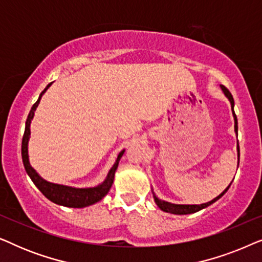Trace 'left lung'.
Returning <instances> with one entry per match:
<instances>
[{
	"instance_id": "1",
	"label": "left lung",
	"mask_w": 262,
	"mask_h": 262,
	"mask_svg": "<svg viewBox=\"0 0 262 262\" xmlns=\"http://www.w3.org/2000/svg\"><path fill=\"white\" fill-rule=\"evenodd\" d=\"M221 88L225 94V96H227V98L229 99V101H230V103H231V110H232V114H234V120H235V131L237 132V117H236V114L234 112V98H232L231 93L229 92L228 89L224 87V85H221ZM237 150H238V161H239V148H238V146H237ZM229 187H230V185H229ZM228 188L225 189L223 193H221L220 195L216 196V198L211 200V202L205 203V204H200V205H178V204H171V203H168V202H163V200H160L155 194H154V199H155V203L157 204V206H159L162 211H164V212H170V213H174V214L194 213V212H198L199 210L205 209V207H207L209 205H211L212 203L216 202V200L220 199L221 196L228 191Z\"/></svg>"
}]
</instances>
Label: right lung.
I'll return each instance as SVG.
<instances>
[{
  "label": "right lung",
  "mask_w": 262,
  "mask_h": 262,
  "mask_svg": "<svg viewBox=\"0 0 262 262\" xmlns=\"http://www.w3.org/2000/svg\"><path fill=\"white\" fill-rule=\"evenodd\" d=\"M50 85H51V83L48 84V87L41 92V94L39 95V99L37 100V102L32 106L30 114H28L27 117L26 127H25V134L23 137V144H21V156H23L25 169H26V173L30 175L31 180L33 181V184L39 188V191H40L49 200H51V202L58 204V205L68 206V207H85V206L93 205V204L98 203L99 200H101L103 196L108 193L110 188L112 187V184L114 180V173H116L118 164H119V161L121 159V156H123L125 150L119 152V155L117 157L116 163L113 164V167L111 168L108 174H107L106 180L103 181L101 185L96 186V187L73 188V187H69V186L51 184V182H48L42 178L39 177L37 171L31 167L30 160H28V139H30V135H31L30 126H31V120L33 119L34 117V111L38 107L39 102H40L42 94H44L46 89H48Z\"/></svg>",
  "instance_id": "1"
}]
</instances>
